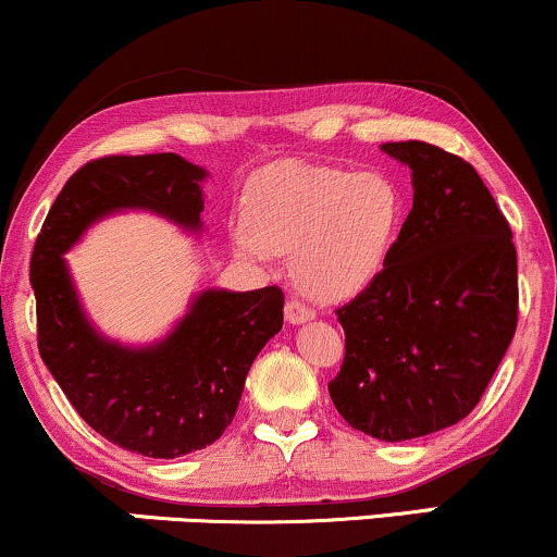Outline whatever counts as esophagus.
Segmentation results:
<instances>
[{"label":"esophagus","instance_id":"1","mask_svg":"<svg viewBox=\"0 0 557 557\" xmlns=\"http://www.w3.org/2000/svg\"><path fill=\"white\" fill-rule=\"evenodd\" d=\"M284 315L292 325H302V323H307V320L315 318V312H312L307 305L299 302V299H289V302H286V307H284Z\"/></svg>","mask_w":557,"mask_h":557}]
</instances>
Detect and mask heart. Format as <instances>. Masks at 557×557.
<instances>
[{
    "instance_id": "heart-1",
    "label": "heart",
    "mask_w": 557,
    "mask_h": 557,
    "mask_svg": "<svg viewBox=\"0 0 557 557\" xmlns=\"http://www.w3.org/2000/svg\"><path fill=\"white\" fill-rule=\"evenodd\" d=\"M247 224L228 237L242 258L292 252V278L318 302H346L383 273L404 224V195L377 172L286 161L247 189Z\"/></svg>"
}]
</instances>
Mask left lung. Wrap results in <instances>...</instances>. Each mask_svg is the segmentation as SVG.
I'll list each match as a JSON object with an SVG mask.
<instances>
[{
	"instance_id": "8db88e82",
	"label": "left lung",
	"mask_w": 557,
	"mask_h": 557,
	"mask_svg": "<svg viewBox=\"0 0 557 557\" xmlns=\"http://www.w3.org/2000/svg\"><path fill=\"white\" fill-rule=\"evenodd\" d=\"M411 172L414 202L388 265L344 325L338 414L385 443L461 422L485 394L516 331L511 226L472 163L422 140L385 143Z\"/></svg>"
}]
</instances>
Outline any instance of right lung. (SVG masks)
<instances>
[{
	"label": "right lung",
	"instance_id": "add662e5",
	"mask_svg": "<svg viewBox=\"0 0 557 557\" xmlns=\"http://www.w3.org/2000/svg\"><path fill=\"white\" fill-rule=\"evenodd\" d=\"M206 176L176 153L85 163L57 195L30 258L44 364L98 435L150 459H176L224 435L255 357L284 325V292L202 289L166 336L129 346L96 329L64 255L124 211L161 215L198 237Z\"/></svg>",
	"mask_w": 557,
	"mask_h": 557
}]
</instances>
